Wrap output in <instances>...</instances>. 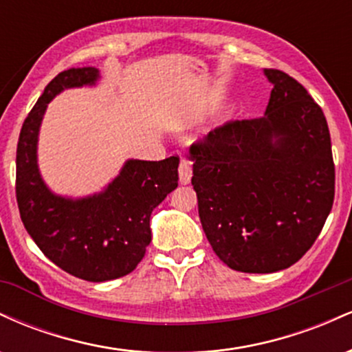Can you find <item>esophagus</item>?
I'll return each instance as SVG.
<instances>
[{
    "mask_svg": "<svg viewBox=\"0 0 352 352\" xmlns=\"http://www.w3.org/2000/svg\"><path fill=\"white\" fill-rule=\"evenodd\" d=\"M179 179L180 184L184 185H187L192 179V167H190V162H187V160H182L179 165Z\"/></svg>",
    "mask_w": 352,
    "mask_h": 352,
    "instance_id": "esophagus-1",
    "label": "esophagus"
}]
</instances>
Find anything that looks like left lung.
I'll return each instance as SVG.
<instances>
[{
	"label": "left lung",
	"mask_w": 352,
	"mask_h": 352,
	"mask_svg": "<svg viewBox=\"0 0 352 352\" xmlns=\"http://www.w3.org/2000/svg\"><path fill=\"white\" fill-rule=\"evenodd\" d=\"M265 74L273 84L265 117L230 122L190 147L205 235L225 265L243 273L280 272L301 260L334 201L322 109L286 72Z\"/></svg>",
	"instance_id": "1"
}]
</instances>
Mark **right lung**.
Returning a JSON list of instances; mask_svg holds the SVG:
<instances>
[{
	"label": "right lung",
	"instance_id": "add662e5",
	"mask_svg": "<svg viewBox=\"0 0 352 352\" xmlns=\"http://www.w3.org/2000/svg\"><path fill=\"white\" fill-rule=\"evenodd\" d=\"M96 67L59 72L24 119L16 148V200L24 228L54 265L100 283L134 272L152 240L151 213L179 185L177 155L129 160L102 193L82 200L52 195L36 164V142L50 100L63 89L94 84Z\"/></svg>",
	"mask_w": 352,
	"mask_h": 352
}]
</instances>
